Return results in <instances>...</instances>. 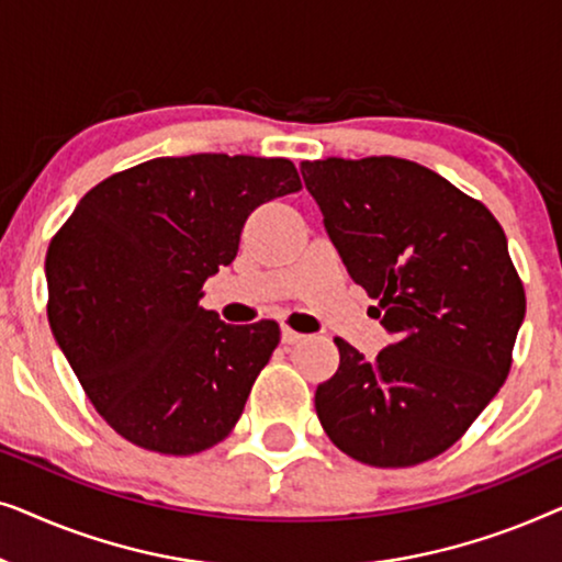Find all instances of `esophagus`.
<instances>
[{"label":"esophagus","mask_w":562,"mask_h":562,"mask_svg":"<svg viewBox=\"0 0 562 562\" xmlns=\"http://www.w3.org/2000/svg\"><path fill=\"white\" fill-rule=\"evenodd\" d=\"M281 340H283V345H296V342L304 340V335L296 333V329H291V327H283L281 329Z\"/></svg>","instance_id":"1"}]
</instances>
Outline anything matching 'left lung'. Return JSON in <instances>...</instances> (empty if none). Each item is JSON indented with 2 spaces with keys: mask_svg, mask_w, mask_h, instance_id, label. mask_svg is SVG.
Segmentation results:
<instances>
[{
  "mask_svg": "<svg viewBox=\"0 0 562 562\" xmlns=\"http://www.w3.org/2000/svg\"><path fill=\"white\" fill-rule=\"evenodd\" d=\"M302 176L352 281L396 337L373 360L335 337L340 368L314 394L322 427L366 465L432 460L509 375L527 299L504 229L414 160H304Z\"/></svg>",
  "mask_w": 562,
  "mask_h": 562,
  "instance_id": "left-lung-1",
  "label": "left lung"
}]
</instances>
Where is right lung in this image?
<instances>
[{
    "label": "right lung",
    "instance_id": "add662e5",
    "mask_svg": "<svg viewBox=\"0 0 562 562\" xmlns=\"http://www.w3.org/2000/svg\"><path fill=\"white\" fill-rule=\"evenodd\" d=\"M299 189L286 158H153L97 183L53 235V337L127 442L194 456L233 432L281 329L225 325L199 299L235 260L250 212Z\"/></svg>",
    "mask_w": 562,
    "mask_h": 562
}]
</instances>
